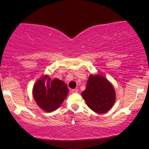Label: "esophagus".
<instances>
[{
    "label": "esophagus",
    "mask_w": 149,
    "mask_h": 149,
    "mask_svg": "<svg viewBox=\"0 0 149 149\" xmlns=\"http://www.w3.org/2000/svg\"><path fill=\"white\" fill-rule=\"evenodd\" d=\"M79 90L77 89H72L71 90V93H78Z\"/></svg>",
    "instance_id": "1"
}]
</instances>
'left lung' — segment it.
<instances>
[{
  "instance_id": "left-lung-1",
  "label": "left lung",
  "mask_w": 149,
  "mask_h": 149,
  "mask_svg": "<svg viewBox=\"0 0 149 149\" xmlns=\"http://www.w3.org/2000/svg\"><path fill=\"white\" fill-rule=\"evenodd\" d=\"M89 109L97 113L109 111L115 102V91L113 85L101 74H91L86 89L81 93Z\"/></svg>"
}]
</instances>
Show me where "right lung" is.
Masks as SVG:
<instances>
[{
	"instance_id": "right-lung-1",
	"label": "right lung",
	"mask_w": 149,
	"mask_h": 149,
	"mask_svg": "<svg viewBox=\"0 0 149 149\" xmlns=\"http://www.w3.org/2000/svg\"><path fill=\"white\" fill-rule=\"evenodd\" d=\"M33 97L40 109L52 112L62 104L68 93V88L64 81L52 79L48 75L42 77L33 87Z\"/></svg>"
}]
</instances>
